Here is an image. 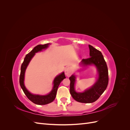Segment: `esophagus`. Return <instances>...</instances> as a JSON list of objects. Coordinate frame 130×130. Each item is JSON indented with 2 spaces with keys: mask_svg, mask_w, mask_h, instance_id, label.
<instances>
[{
  "mask_svg": "<svg viewBox=\"0 0 130 130\" xmlns=\"http://www.w3.org/2000/svg\"><path fill=\"white\" fill-rule=\"evenodd\" d=\"M72 74V70L71 68L68 67L65 69V74L67 77H69Z\"/></svg>",
  "mask_w": 130,
  "mask_h": 130,
  "instance_id": "esophagus-1",
  "label": "esophagus"
}]
</instances>
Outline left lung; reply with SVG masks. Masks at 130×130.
<instances>
[{
	"instance_id": "1",
	"label": "left lung",
	"mask_w": 130,
	"mask_h": 130,
	"mask_svg": "<svg viewBox=\"0 0 130 130\" xmlns=\"http://www.w3.org/2000/svg\"><path fill=\"white\" fill-rule=\"evenodd\" d=\"M89 56L88 58L82 59L80 66L87 67L94 66L98 72V77L96 82L90 88L82 92H77L75 89L76 76L74 74L69 77L70 93L74 100L81 103H92L97 100L101 95L108 83V73L106 63L102 53L99 50L89 45Z\"/></svg>"
}]
</instances>
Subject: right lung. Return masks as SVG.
Listing matches in <instances>:
<instances>
[{
    "instance_id": "add662e5",
    "label": "right lung",
    "mask_w": 130,
    "mask_h": 130,
    "mask_svg": "<svg viewBox=\"0 0 130 130\" xmlns=\"http://www.w3.org/2000/svg\"><path fill=\"white\" fill-rule=\"evenodd\" d=\"M50 43L43 44V45H38L27 54L25 56L24 61L21 66V74L19 77V83L20 86L24 92L25 95L27 98L32 103L36 105H44L48 104L53 102L55 99L57 88L58 86L60 85L62 81L66 78L64 73L62 72L55 77L53 81V87L52 90L50 93L46 94V95H40V94H35L30 93L27 90L24 85V78H25V73L27 67L28 66L31 59L33 58L36 53L42 51L43 49H46L48 48Z\"/></svg>"
}]
</instances>
